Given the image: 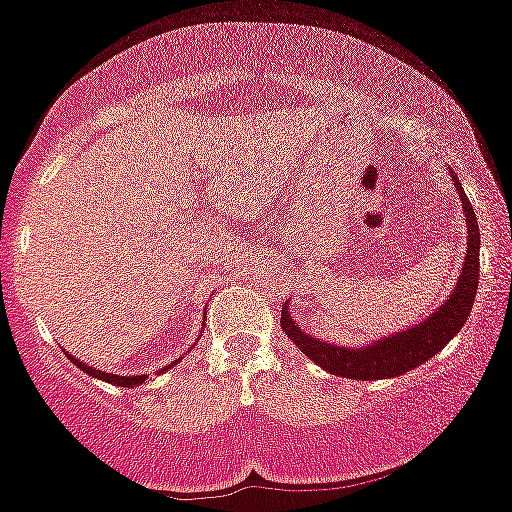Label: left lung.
Here are the masks:
<instances>
[{"label":"left lung","instance_id":"8db88e82","mask_svg":"<svg viewBox=\"0 0 512 512\" xmlns=\"http://www.w3.org/2000/svg\"><path fill=\"white\" fill-rule=\"evenodd\" d=\"M452 182L454 189L459 192V199H462L466 230H469V235H466L464 265L462 274H459L457 279V286H454V291L449 294V299L442 303L435 313H430L423 323H418L415 328L403 330V333H393L384 340H376L367 347L352 350V347L330 345V342L303 333L299 325L294 323V318H291L289 301L284 303V333L296 342V347H299L303 355L311 357L313 362L325 369V372L357 381H376L401 376L411 372L415 367H420L423 362H428L432 355H437V352L462 330L471 308H474L476 289H479L481 235L479 223H476V213L471 209V201L466 199L457 174H452Z\"/></svg>","mask_w":512,"mask_h":512}]
</instances>
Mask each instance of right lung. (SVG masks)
<instances>
[{
  "label": "right lung",
  "instance_id": "add662e5",
  "mask_svg": "<svg viewBox=\"0 0 512 512\" xmlns=\"http://www.w3.org/2000/svg\"><path fill=\"white\" fill-rule=\"evenodd\" d=\"M67 359H70V362H75L77 367H80L82 372H87L89 376H97V379H101V381H109V384H116V386H126V389H133V386H138V384H145V379H148V376H145V374H140V376H119V374H106V372H101V369H94V367H89V364L80 362V359H77V357H72V355H67ZM172 364H177V362H172ZM172 364H167V367L162 369V372H167V369H170Z\"/></svg>",
  "mask_w": 512,
  "mask_h": 512
}]
</instances>
